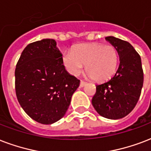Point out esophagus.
Instances as JSON below:
<instances>
[{
    "label": "esophagus",
    "instance_id": "obj_1",
    "mask_svg": "<svg viewBox=\"0 0 151 151\" xmlns=\"http://www.w3.org/2000/svg\"><path fill=\"white\" fill-rule=\"evenodd\" d=\"M86 81H81V82H80V87H81V88L84 87V86H86Z\"/></svg>",
    "mask_w": 151,
    "mask_h": 151
}]
</instances>
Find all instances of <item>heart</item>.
Returning <instances> with one entry per match:
<instances>
[{"instance_id":"obj_1","label":"heart","mask_w":151,"mask_h":151,"mask_svg":"<svg viewBox=\"0 0 151 151\" xmlns=\"http://www.w3.org/2000/svg\"><path fill=\"white\" fill-rule=\"evenodd\" d=\"M118 60V53L113 46L96 42L78 45L63 56V65L70 74H80L86 64L88 77L96 81L110 79L116 71Z\"/></svg>"}]
</instances>
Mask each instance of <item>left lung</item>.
<instances>
[{
	"label": "left lung",
	"instance_id": "obj_1",
	"mask_svg": "<svg viewBox=\"0 0 151 151\" xmlns=\"http://www.w3.org/2000/svg\"><path fill=\"white\" fill-rule=\"evenodd\" d=\"M105 40L116 49L119 65L111 79L96 85L92 104L101 116L119 119L127 116L139 99L143 85L142 62L128 42L114 36L105 37Z\"/></svg>",
	"mask_w": 151,
	"mask_h": 151
}]
</instances>
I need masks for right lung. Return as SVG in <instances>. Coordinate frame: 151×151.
Returning a JSON list of instances; mask_svg holds the SVG:
<instances>
[{
  "label": "right lung",
  "instance_id": "add662e5",
  "mask_svg": "<svg viewBox=\"0 0 151 151\" xmlns=\"http://www.w3.org/2000/svg\"><path fill=\"white\" fill-rule=\"evenodd\" d=\"M17 100L32 119L52 124L64 116L80 81L63 65L52 39L32 42L21 53L15 70Z\"/></svg>",
  "mask_w": 151,
  "mask_h": 151
}]
</instances>
